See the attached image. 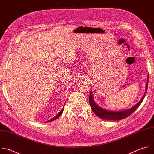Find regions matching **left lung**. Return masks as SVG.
<instances>
[{
	"mask_svg": "<svg viewBox=\"0 0 154 154\" xmlns=\"http://www.w3.org/2000/svg\"><path fill=\"white\" fill-rule=\"evenodd\" d=\"M147 80L146 84V91L145 93L143 95V96L141 97L140 100L134 106L131 107L129 109H125L123 111H110L108 110V109H103L101 107H100L99 105L96 104V103L94 102L93 96L92 94L91 91H90V95L89 97V100H90V104L91 106V109H93V112L96 114V116H97L99 118L103 119H107V120H114V121H118L125 119L129 115H130L131 113H134L136 109L139 107V106L142 103L146 94L147 91V85H148V81H149V75L147 76Z\"/></svg>",
	"mask_w": 154,
	"mask_h": 154,
	"instance_id": "obj_1",
	"label": "left lung"
}]
</instances>
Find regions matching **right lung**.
<instances>
[{
	"instance_id": "1",
	"label": "right lung",
	"mask_w": 154,
	"mask_h": 154,
	"mask_svg": "<svg viewBox=\"0 0 154 154\" xmlns=\"http://www.w3.org/2000/svg\"><path fill=\"white\" fill-rule=\"evenodd\" d=\"M63 110H64V107L62 108V109H61V110L55 116V117H54L53 118H52L51 119H50V120H49V121H46V122H51V121H54V120H55L56 119H57L60 115H61V114L63 113Z\"/></svg>"
}]
</instances>
